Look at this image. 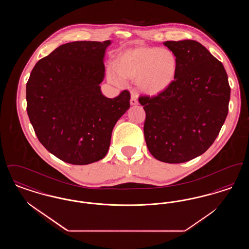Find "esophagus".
<instances>
[{
	"label": "esophagus",
	"instance_id": "1",
	"mask_svg": "<svg viewBox=\"0 0 249 249\" xmlns=\"http://www.w3.org/2000/svg\"><path fill=\"white\" fill-rule=\"evenodd\" d=\"M130 106H137L138 105V101H137V95L135 94V93H131V96H130Z\"/></svg>",
	"mask_w": 249,
	"mask_h": 249
}]
</instances>
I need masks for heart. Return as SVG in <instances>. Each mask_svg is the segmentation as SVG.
<instances>
[{
	"label": "heart",
	"instance_id": "obj_1",
	"mask_svg": "<svg viewBox=\"0 0 249 249\" xmlns=\"http://www.w3.org/2000/svg\"><path fill=\"white\" fill-rule=\"evenodd\" d=\"M178 70V57L171 49L141 47L120 53L114 65L108 68L107 78L119 87L124 84V79H135L141 92L158 96L171 88Z\"/></svg>",
	"mask_w": 249,
	"mask_h": 249
}]
</instances>
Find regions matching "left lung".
I'll list each match as a JSON object with an SVG mask.
<instances>
[{
  "label": "left lung",
  "mask_w": 249,
  "mask_h": 249,
  "mask_svg": "<svg viewBox=\"0 0 249 249\" xmlns=\"http://www.w3.org/2000/svg\"><path fill=\"white\" fill-rule=\"evenodd\" d=\"M178 57L177 78L155 97L142 96L144 139L155 159L182 163L203 154L225 122L231 88L223 64L194 40L166 41Z\"/></svg>",
  "instance_id": "left-lung-1"
}]
</instances>
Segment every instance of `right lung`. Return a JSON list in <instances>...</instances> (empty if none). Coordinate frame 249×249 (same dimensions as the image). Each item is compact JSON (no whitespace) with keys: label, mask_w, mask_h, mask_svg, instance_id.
<instances>
[{"label":"right lung","mask_w":249,"mask_h":249,"mask_svg":"<svg viewBox=\"0 0 249 249\" xmlns=\"http://www.w3.org/2000/svg\"><path fill=\"white\" fill-rule=\"evenodd\" d=\"M111 41H77L40 59L26 86L27 113L40 142L74 165L96 162L108 152L116 123L130 108V92L107 98L105 55Z\"/></svg>","instance_id":"add662e5"}]
</instances>
